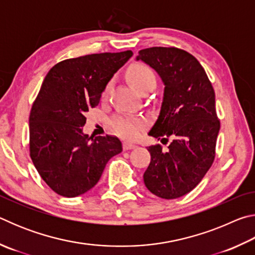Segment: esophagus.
Returning a JSON list of instances; mask_svg holds the SVG:
<instances>
[{"label":"esophagus","mask_w":255,"mask_h":255,"mask_svg":"<svg viewBox=\"0 0 255 255\" xmlns=\"http://www.w3.org/2000/svg\"><path fill=\"white\" fill-rule=\"evenodd\" d=\"M123 147H124V150H128V149H132V148H135V147H136V145H133L132 143H129V141H124Z\"/></svg>","instance_id":"1"}]
</instances>
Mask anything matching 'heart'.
<instances>
[{"label": "heart", "instance_id": "b5f03b06", "mask_svg": "<svg viewBox=\"0 0 255 255\" xmlns=\"http://www.w3.org/2000/svg\"><path fill=\"white\" fill-rule=\"evenodd\" d=\"M127 76L130 83L135 86L138 91L146 93L152 91L157 82L156 73L152 67L144 63H136L129 66ZM112 86V81H109L102 91V98L106 99L109 94ZM146 126V122L143 118H131L125 116H116L111 120V127L119 136L128 139H135L138 137L143 128Z\"/></svg>", "mask_w": 255, "mask_h": 255}]
</instances>
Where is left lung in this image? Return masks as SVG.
Returning a JSON list of instances; mask_svg holds the SVG:
<instances>
[{"mask_svg":"<svg viewBox=\"0 0 255 255\" xmlns=\"http://www.w3.org/2000/svg\"><path fill=\"white\" fill-rule=\"evenodd\" d=\"M161 76L164 97L159 116L148 135L161 139L147 148L150 163L144 183L153 195L175 199L195 189L213 165L221 128L215 91L204 67L176 47H150L138 51Z\"/></svg>","mask_w":255,"mask_h":255,"instance_id":"1","label":"left lung"}]
</instances>
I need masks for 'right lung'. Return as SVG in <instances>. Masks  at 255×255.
<instances>
[{
  "label": "right lung",
  "mask_w": 255,
  "mask_h": 255,
  "mask_svg": "<svg viewBox=\"0 0 255 255\" xmlns=\"http://www.w3.org/2000/svg\"><path fill=\"white\" fill-rule=\"evenodd\" d=\"M131 50L62 60L50 68L29 117L30 157L41 179L57 195H83L100 180L108 161L123 150L116 136L91 139L82 127L112 75Z\"/></svg>",
  "instance_id": "1"
}]
</instances>
